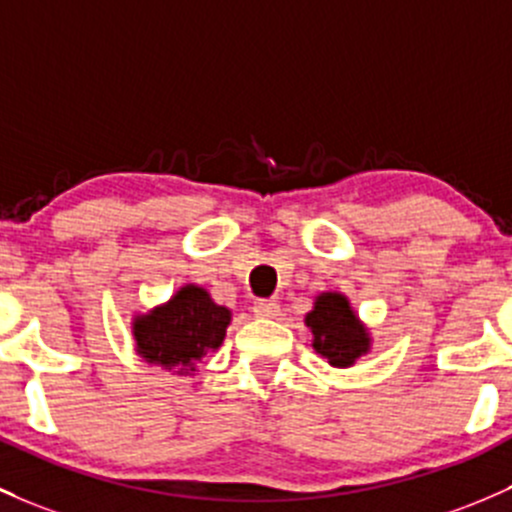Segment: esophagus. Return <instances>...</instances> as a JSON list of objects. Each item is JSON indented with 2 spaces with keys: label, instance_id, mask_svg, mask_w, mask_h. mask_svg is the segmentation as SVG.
<instances>
[{
  "label": "esophagus",
  "instance_id": "34e87169",
  "mask_svg": "<svg viewBox=\"0 0 512 512\" xmlns=\"http://www.w3.org/2000/svg\"><path fill=\"white\" fill-rule=\"evenodd\" d=\"M255 316H260V319H277L279 304L274 299H257L255 301Z\"/></svg>",
  "mask_w": 512,
  "mask_h": 512
}]
</instances>
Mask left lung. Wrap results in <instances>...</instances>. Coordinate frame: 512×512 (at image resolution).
Segmentation results:
<instances>
[{"label":"left lung","instance_id":"1","mask_svg":"<svg viewBox=\"0 0 512 512\" xmlns=\"http://www.w3.org/2000/svg\"><path fill=\"white\" fill-rule=\"evenodd\" d=\"M304 324L314 336V351L324 355L333 368H351L373 346L368 326L358 319L351 301L341 292H321L314 299V309L304 316Z\"/></svg>","mask_w":512,"mask_h":512}]
</instances>
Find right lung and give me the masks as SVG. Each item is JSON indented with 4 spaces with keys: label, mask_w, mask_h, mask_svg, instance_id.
<instances>
[{
    "label": "right lung",
    "mask_w": 512,
    "mask_h": 512,
    "mask_svg": "<svg viewBox=\"0 0 512 512\" xmlns=\"http://www.w3.org/2000/svg\"><path fill=\"white\" fill-rule=\"evenodd\" d=\"M230 321L233 311L215 304L208 289L184 284L169 301L134 316V351L144 363L193 375L203 355L223 346Z\"/></svg>",
    "instance_id": "add662e5"
}]
</instances>
